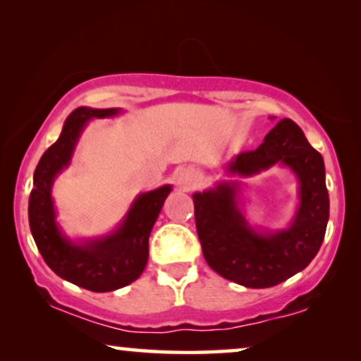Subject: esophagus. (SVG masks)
Segmentation results:
<instances>
[{
  "label": "esophagus",
  "mask_w": 361,
  "mask_h": 361,
  "mask_svg": "<svg viewBox=\"0 0 361 361\" xmlns=\"http://www.w3.org/2000/svg\"><path fill=\"white\" fill-rule=\"evenodd\" d=\"M176 180H177V185H180L182 189L190 190L197 185L199 176H197V172L192 169V167H182V169L177 171Z\"/></svg>",
  "instance_id": "esophagus-1"
}]
</instances>
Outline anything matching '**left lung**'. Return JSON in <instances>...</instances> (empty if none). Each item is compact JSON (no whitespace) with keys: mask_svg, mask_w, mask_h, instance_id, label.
<instances>
[{"mask_svg":"<svg viewBox=\"0 0 361 361\" xmlns=\"http://www.w3.org/2000/svg\"><path fill=\"white\" fill-rule=\"evenodd\" d=\"M274 164L289 167L299 179L300 202L286 230L251 228L238 209V182H220L192 195L205 261L215 273L245 288H273L302 271L317 255L327 228L324 159L289 118L281 120L255 151L235 156L226 172L250 177Z\"/></svg>","mask_w":361,"mask_h":361,"instance_id":"1","label":"left lung"}]
</instances>
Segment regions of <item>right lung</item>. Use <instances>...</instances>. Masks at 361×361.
Segmentation results:
<instances>
[{
  "label": "right lung",
  "instance_id": "add662e5",
  "mask_svg": "<svg viewBox=\"0 0 361 361\" xmlns=\"http://www.w3.org/2000/svg\"><path fill=\"white\" fill-rule=\"evenodd\" d=\"M120 108L73 110L63 123L59 140L44 152L34 171V187L29 195V226L44 261L59 278L93 293H108L140 278L149 256V235L161 214L171 185L140 194L121 225L106 236L73 243L59 228L52 200V184L57 174L71 164L73 149L83 128L92 118H108Z\"/></svg>",
  "mask_w": 361,
  "mask_h": 361
}]
</instances>
